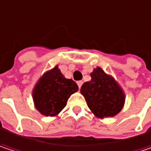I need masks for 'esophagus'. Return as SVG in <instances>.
Listing matches in <instances>:
<instances>
[{"label":"esophagus","instance_id":"34e87169","mask_svg":"<svg viewBox=\"0 0 151 151\" xmlns=\"http://www.w3.org/2000/svg\"><path fill=\"white\" fill-rule=\"evenodd\" d=\"M82 83H83V81H77V85H78L79 88H81V85H82Z\"/></svg>","mask_w":151,"mask_h":151}]
</instances>
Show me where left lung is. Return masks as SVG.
Returning a JSON list of instances; mask_svg holds the SVG:
<instances>
[{
  "mask_svg": "<svg viewBox=\"0 0 151 151\" xmlns=\"http://www.w3.org/2000/svg\"><path fill=\"white\" fill-rule=\"evenodd\" d=\"M91 81H86L81 93L96 118L114 117L124 107L125 94L112 76L97 67L90 74Z\"/></svg>",
  "mask_w": 151,
  "mask_h": 151,
  "instance_id": "8db88e82",
  "label": "left lung"
}]
</instances>
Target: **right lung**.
<instances>
[{
    "instance_id": "obj_1",
    "label": "right lung",
    "mask_w": 151,
    "mask_h": 151,
    "mask_svg": "<svg viewBox=\"0 0 151 151\" xmlns=\"http://www.w3.org/2000/svg\"><path fill=\"white\" fill-rule=\"evenodd\" d=\"M77 91V84L65 78L56 65L38 79L32 89V99L42 115L55 117L65 107L70 95Z\"/></svg>"
}]
</instances>
